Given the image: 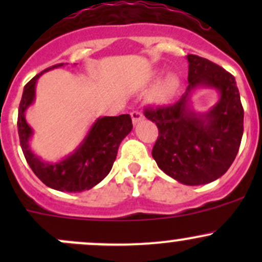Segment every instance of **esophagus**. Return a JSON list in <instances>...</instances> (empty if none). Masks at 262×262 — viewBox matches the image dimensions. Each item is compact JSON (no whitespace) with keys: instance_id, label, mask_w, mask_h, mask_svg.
I'll use <instances>...</instances> for the list:
<instances>
[{"instance_id":"34e87169","label":"esophagus","mask_w":262,"mask_h":262,"mask_svg":"<svg viewBox=\"0 0 262 262\" xmlns=\"http://www.w3.org/2000/svg\"><path fill=\"white\" fill-rule=\"evenodd\" d=\"M130 116H132V120H133L134 125H136V124H138L139 121H141L142 119H143V114H142L141 112H133L130 114Z\"/></svg>"}]
</instances>
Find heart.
Listing matches in <instances>:
<instances>
[{"label": "heart", "mask_w": 262, "mask_h": 262, "mask_svg": "<svg viewBox=\"0 0 262 262\" xmlns=\"http://www.w3.org/2000/svg\"><path fill=\"white\" fill-rule=\"evenodd\" d=\"M179 84V80L176 76L173 75H167L162 81L158 83L157 87V96L161 100H166L170 96H172L173 92L176 91Z\"/></svg>", "instance_id": "heart-1"}]
</instances>
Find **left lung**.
Segmentation results:
<instances>
[{
	"label": "left lung",
	"mask_w": 262,
	"mask_h": 262,
	"mask_svg": "<svg viewBox=\"0 0 262 262\" xmlns=\"http://www.w3.org/2000/svg\"><path fill=\"white\" fill-rule=\"evenodd\" d=\"M186 91L170 106L150 107L144 116L158 128L152 149L157 166L184 185L209 184L227 172L244 134V107L236 80L215 63L189 54ZM217 91L219 101L196 112L191 97L196 89Z\"/></svg>",
	"instance_id": "obj_1"
}]
</instances>
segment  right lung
Segmentation results:
<instances>
[{"label": "right lung", "instance_id": "add662e5", "mask_svg": "<svg viewBox=\"0 0 262 262\" xmlns=\"http://www.w3.org/2000/svg\"><path fill=\"white\" fill-rule=\"evenodd\" d=\"M59 63L36 75L24 87L18 106L17 130L26 162L33 172L50 189L64 192H81L96 186L109 175L121 141L133 129L129 114L97 118L73 152L55 162L41 160L33 152L30 141L34 130L26 121V112L36 97V83L40 76L54 68L64 67Z\"/></svg>", "mask_w": 262, "mask_h": 262}]
</instances>
